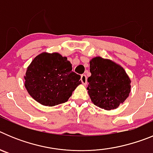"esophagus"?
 <instances>
[{
    "label": "esophagus",
    "instance_id": "esophagus-1",
    "mask_svg": "<svg viewBox=\"0 0 153 153\" xmlns=\"http://www.w3.org/2000/svg\"><path fill=\"white\" fill-rule=\"evenodd\" d=\"M80 80H81V82H82V83H83V84L86 85V83H87V78H86V76L85 75V74L81 75Z\"/></svg>",
    "mask_w": 153,
    "mask_h": 153
}]
</instances>
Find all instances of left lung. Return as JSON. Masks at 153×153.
I'll use <instances>...</instances> for the list:
<instances>
[{
    "label": "left lung",
    "mask_w": 153,
    "mask_h": 153,
    "mask_svg": "<svg viewBox=\"0 0 153 153\" xmlns=\"http://www.w3.org/2000/svg\"><path fill=\"white\" fill-rule=\"evenodd\" d=\"M88 93L94 105L111 110L118 108L129 97L131 80L120 65L96 56L90 61Z\"/></svg>",
    "instance_id": "obj_1"
}]
</instances>
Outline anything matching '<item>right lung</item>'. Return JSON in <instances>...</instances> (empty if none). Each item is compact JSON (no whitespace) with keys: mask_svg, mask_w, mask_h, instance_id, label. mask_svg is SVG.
I'll return each instance as SVG.
<instances>
[{"mask_svg":"<svg viewBox=\"0 0 153 153\" xmlns=\"http://www.w3.org/2000/svg\"><path fill=\"white\" fill-rule=\"evenodd\" d=\"M24 86L31 97L47 106L67 102L81 84L80 76L58 53H41L32 60L24 76Z\"/></svg>","mask_w":153,"mask_h":153,"instance_id":"1","label":"right lung"}]
</instances>
